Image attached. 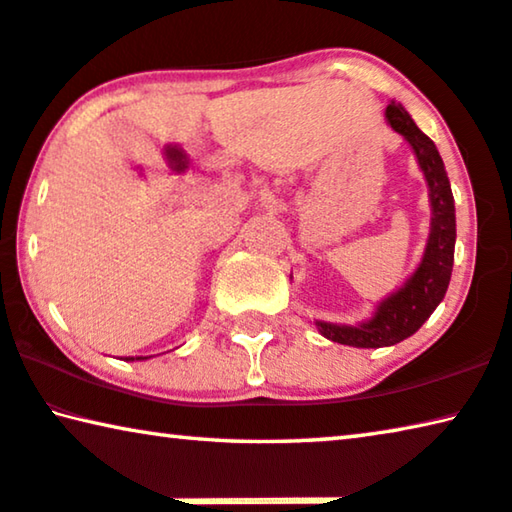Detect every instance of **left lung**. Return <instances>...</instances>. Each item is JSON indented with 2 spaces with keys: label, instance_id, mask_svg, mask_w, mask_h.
<instances>
[{
  "label": "left lung",
  "instance_id": "left-lung-1",
  "mask_svg": "<svg viewBox=\"0 0 512 512\" xmlns=\"http://www.w3.org/2000/svg\"><path fill=\"white\" fill-rule=\"evenodd\" d=\"M387 119L393 130L410 141L416 160H419L423 169V176L428 180L432 229L426 254H423V261L416 267L412 279L398 293H393L377 306L373 320L359 327L316 322L318 332L327 336L329 341L355 345V348H382V345L400 343L403 338L412 336L430 318L437 304L444 300L453 270L455 206L442 155L432 144V139L416 128V123L410 119L403 105L389 102Z\"/></svg>",
  "mask_w": 512,
  "mask_h": 512
}]
</instances>
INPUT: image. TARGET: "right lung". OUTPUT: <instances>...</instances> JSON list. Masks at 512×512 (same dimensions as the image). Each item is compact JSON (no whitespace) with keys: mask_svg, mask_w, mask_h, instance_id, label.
<instances>
[{"mask_svg":"<svg viewBox=\"0 0 512 512\" xmlns=\"http://www.w3.org/2000/svg\"><path fill=\"white\" fill-rule=\"evenodd\" d=\"M132 359H135V357H132ZM137 359H141V357H137Z\"/></svg>","mask_w":512,"mask_h":512,"instance_id":"right-lung-1","label":"right lung"}]
</instances>
